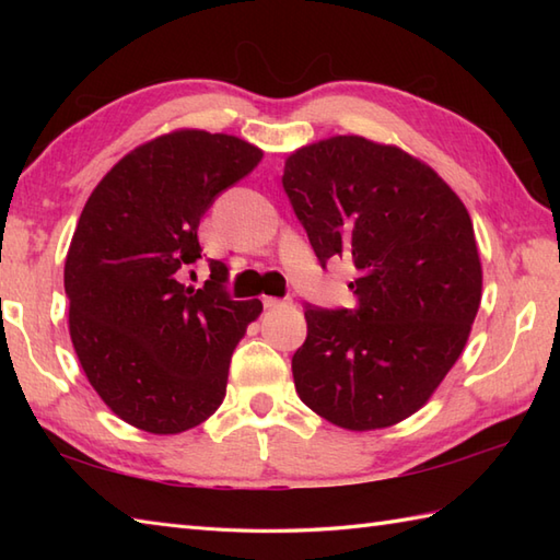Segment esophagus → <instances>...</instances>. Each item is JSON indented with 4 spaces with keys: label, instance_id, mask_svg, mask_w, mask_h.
Segmentation results:
<instances>
[{
    "label": "esophagus",
    "instance_id": "34e87169",
    "mask_svg": "<svg viewBox=\"0 0 560 560\" xmlns=\"http://www.w3.org/2000/svg\"><path fill=\"white\" fill-rule=\"evenodd\" d=\"M261 303H265L267 311H273V307H281V305H287L289 301H281V299H269V295H267V299H261Z\"/></svg>",
    "mask_w": 560,
    "mask_h": 560
}]
</instances>
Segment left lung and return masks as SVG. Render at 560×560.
Instances as JSON below:
<instances>
[{
    "mask_svg": "<svg viewBox=\"0 0 560 560\" xmlns=\"http://www.w3.org/2000/svg\"><path fill=\"white\" fill-rule=\"evenodd\" d=\"M281 183L319 265L355 269L353 311L305 305L295 392L349 431L395 425L443 383L477 317L469 211L419 159L353 135L291 153Z\"/></svg>",
    "mask_w": 560,
    "mask_h": 560,
    "instance_id": "1",
    "label": "left lung"
}]
</instances>
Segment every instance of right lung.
<instances>
[{"label": "right lung", "instance_id": "add662e5", "mask_svg": "<svg viewBox=\"0 0 560 560\" xmlns=\"http://www.w3.org/2000/svg\"><path fill=\"white\" fill-rule=\"evenodd\" d=\"M261 151L231 135L180 129L115 163L81 211L65 261L69 335L101 399L129 425L173 435L221 407L229 365L259 301H233L229 267L201 259L197 229Z\"/></svg>", "mask_w": 560, "mask_h": 560}]
</instances>
